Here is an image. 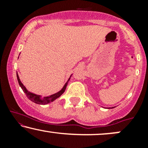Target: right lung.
<instances>
[{
	"label": "right lung",
	"instance_id": "right-lung-1",
	"mask_svg": "<svg viewBox=\"0 0 148 148\" xmlns=\"http://www.w3.org/2000/svg\"><path fill=\"white\" fill-rule=\"evenodd\" d=\"M16 76H17V80H18V84H19V86H21V89L23 90V91L24 92V93H25V95H26L27 97H28L30 100H31L33 102L35 103H38V104H42V105L47 104V103L51 102V101H54L55 99H56L57 98H58L61 95L63 94V92L66 89V87H67V82H68V81H67V82L66 83L65 85L64 86V87L62 88V89L60 91H59L58 92L55 93V94L51 95H50V96L44 97L42 99L41 96H40V95H37L33 94V93L30 92H28V90H27L26 88H25V86H23V84H22V83L21 82V81H20L19 77H18L17 72H16ZM69 80H68V81H69Z\"/></svg>",
	"mask_w": 148,
	"mask_h": 148
}]
</instances>
